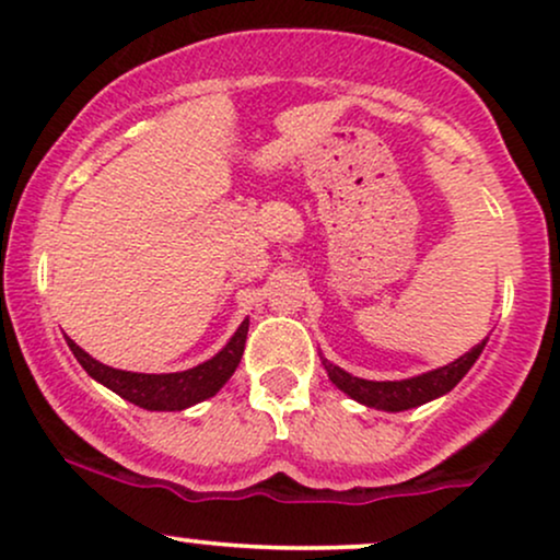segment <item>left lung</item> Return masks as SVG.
Wrapping results in <instances>:
<instances>
[{"mask_svg":"<svg viewBox=\"0 0 560 560\" xmlns=\"http://www.w3.org/2000/svg\"><path fill=\"white\" fill-rule=\"evenodd\" d=\"M485 345L487 339H481L477 347H471V350H468L466 355H460L458 361L442 365V369L429 371V374L402 378V382H369V378H358L347 374V371L329 363L326 358H320V361H324V369L331 382L337 384L345 395H350L352 400L369 405V408L392 410V413H397V410L416 408V405L434 400V397L445 395V392L453 389L455 384L468 374V369L477 363V358L481 355V350H485Z\"/></svg>","mask_w":560,"mask_h":560,"instance_id":"left-lung-1","label":"left lung"}]
</instances>
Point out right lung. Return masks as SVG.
<instances>
[{"label": "right lung", "instance_id": "add662e5", "mask_svg": "<svg viewBox=\"0 0 560 560\" xmlns=\"http://www.w3.org/2000/svg\"><path fill=\"white\" fill-rule=\"evenodd\" d=\"M247 329L249 320L244 318L234 337L229 339V345L215 358H210V361L199 363L189 371H178V374H131V371H118L94 361L73 339H68V347L73 350L75 361L83 365V371L89 376L105 384L107 389H113L124 400L139 405L144 410H184L189 405L213 397L229 382L242 361Z\"/></svg>", "mask_w": 560, "mask_h": 560}]
</instances>
